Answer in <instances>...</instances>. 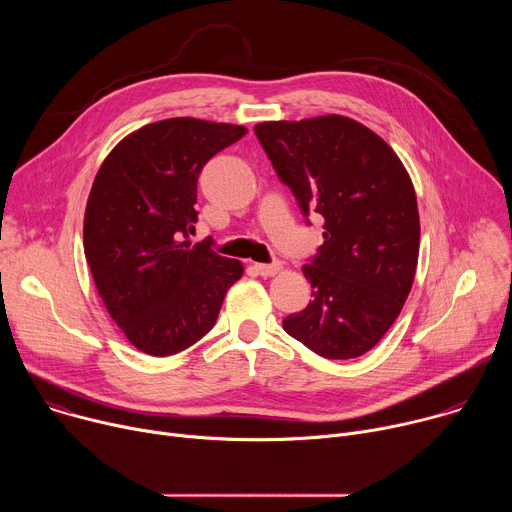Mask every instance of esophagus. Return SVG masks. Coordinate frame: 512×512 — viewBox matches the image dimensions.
<instances>
[{"label":"esophagus","instance_id":"34e87169","mask_svg":"<svg viewBox=\"0 0 512 512\" xmlns=\"http://www.w3.org/2000/svg\"><path fill=\"white\" fill-rule=\"evenodd\" d=\"M255 269L261 277H271L275 273L281 271V261H273V263H255Z\"/></svg>","mask_w":512,"mask_h":512}]
</instances>
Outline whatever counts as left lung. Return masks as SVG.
I'll list each match as a JSON object with an SVG mask.
<instances>
[{"label": "left lung", "mask_w": 512, "mask_h": 512, "mask_svg": "<svg viewBox=\"0 0 512 512\" xmlns=\"http://www.w3.org/2000/svg\"><path fill=\"white\" fill-rule=\"evenodd\" d=\"M255 135L302 212L324 216V243L302 267L314 300L283 330L324 358L362 356L393 326L413 285L411 178L389 143L350 117L265 121Z\"/></svg>", "instance_id": "left-lung-1"}]
</instances>
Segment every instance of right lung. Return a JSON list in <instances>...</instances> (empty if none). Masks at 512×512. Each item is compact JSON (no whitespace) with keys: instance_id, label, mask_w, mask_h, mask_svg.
<instances>
[{"instance_id":"add662e5","label":"right lung","mask_w":512,"mask_h":512,"mask_svg":"<svg viewBox=\"0 0 512 512\" xmlns=\"http://www.w3.org/2000/svg\"><path fill=\"white\" fill-rule=\"evenodd\" d=\"M243 125L174 117L145 125L101 164L85 210V257L109 316L152 356L176 354L216 322L243 265L192 245L204 164Z\"/></svg>"}]
</instances>
